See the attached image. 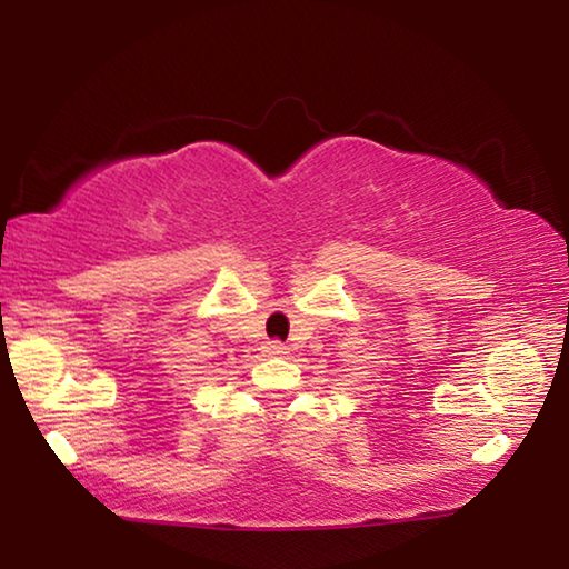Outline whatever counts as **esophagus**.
Masks as SVG:
<instances>
[{"instance_id":"esophagus-1","label":"esophagus","mask_w":569,"mask_h":569,"mask_svg":"<svg viewBox=\"0 0 569 569\" xmlns=\"http://www.w3.org/2000/svg\"><path fill=\"white\" fill-rule=\"evenodd\" d=\"M263 351H266V356H283V353H288V349H286L281 341H268L263 346Z\"/></svg>"}]
</instances>
